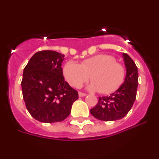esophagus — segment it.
Returning a JSON list of instances; mask_svg holds the SVG:
<instances>
[{
  "label": "esophagus",
  "instance_id": "obj_1",
  "mask_svg": "<svg viewBox=\"0 0 159 159\" xmlns=\"http://www.w3.org/2000/svg\"><path fill=\"white\" fill-rule=\"evenodd\" d=\"M86 94L85 93H83V92H79V96L80 97H84V96H86Z\"/></svg>",
  "mask_w": 159,
  "mask_h": 159
}]
</instances>
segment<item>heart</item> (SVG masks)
Returning a JSON list of instances; mask_svg holds the SVG:
<instances>
[{"label": "heart", "mask_w": 159, "mask_h": 159, "mask_svg": "<svg viewBox=\"0 0 159 159\" xmlns=\"http://www.w3.org/2000/svg\"><path fill=\"white\" fill-rule=\"evenodd\" d=\"M64 75L67 82L74 88L80 87L92 79L88 88L108 95L113 93L123 84L125 68L116 62L111 55L99 54L84 60L81 64L69 61L64 67Z\"/></svg>", "instance_id": "heart-1"}]
</instances>
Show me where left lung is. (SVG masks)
Returning a JSON list of instances; mask_svg holds the SVG:
<instances>
[{
	"label": "left lung",
	"mask_w": 159,
	"mask_h": 159,
	"mask_svg": "<svg viewBox=\"0 0 159 159\" xmlns=\"http://www.w3.org/2000/svg\"><path fill=\"white\" fill-rule=\"evenodd\" d=\"M127 68L124 82L119 89L109 96L99 97L96 106L91 109V114L102 121H115L124 117L131 109L136 99L139 74L138 67L128 55L123 53Z\"/></svg>",
	"instance_id": "8db88e82"
}]
</instances>
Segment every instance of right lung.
Wrapping results in <instances>:
<instances>
[{
    "label": "right lung",
    "instance_id": "right-lung-1",
    "mask_svg": "<svg viewBox=\"0 0 159 159\" xmlns=\"http://www.w3.org/2000/svg\"><path fill=\"white\" fill-rule=\"evenodd\" d=\"M64 55L38 52L25 67L21 82L23 99L31 116L42 123H57L71 113L78 92L64 80L61 67Z\"/></svg>",
    "mask_w": 159,
    "mask_h": 159
}]
</instances>
